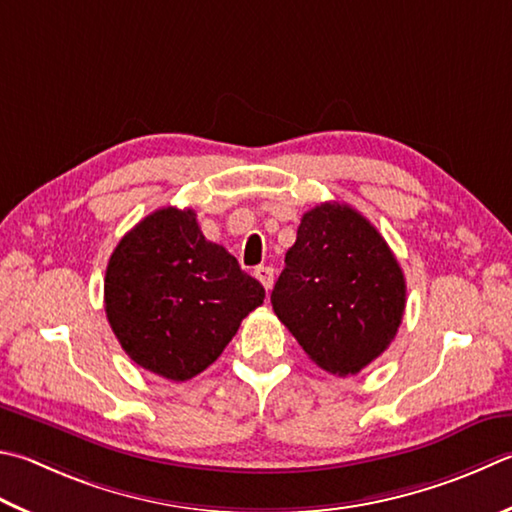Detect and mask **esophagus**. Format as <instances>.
<instances>
[{
	"instance_id": "1",
	"label": "esophagus",
	"mask_w": 512,
	"mask_h": 512,
	"mask_svg": "<svg viewBox=\"0 0 512 512\" xmlns=\"http://www.w3.org/2000/svg\"><path fill=\"white\" fill-rule=\"evenodd\" d=\"M255 277L259 282H262V286L266 288V291H271L273 286V268L271 266H257L255 268Z\"/></svg>"
}]
</instances>
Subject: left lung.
Wrapping results in <instances>:
<instances>
[{"mask_svg":"<svg viewBox=\"0 0 512 512\" xmlns=\"http://www.w3.org/2000/svg\"><path fill=\"white\" fill-rule=\"evenodd\" d=\"M271 304L315 365L353 376L396 338L405 277L383 235L358 210L320 203L304 212Z\"/></svg>","mask_w":512,"mask_h":512,"instance_id":"8db88e82","label":"left lung"}]
</instances>
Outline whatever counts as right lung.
<instances>
[{
  "instance_id": "right-lung-1",
  "label": "right lung",
  "mask_w": 512,
  "mask_h": 512,
  "mask_svg": "<svg viewBox=\"0 0 512 512\" xmlns=\"http://www.w3.org/2000/svg\"><path fill=\"white\" fill-rule=\"evenodd\" d=\"M264 295L224 246L203 237L190 208L167 206L138 221L105 273V311L120 347L174 383L210 367Z\"/></svg>"
}]
</instances>
